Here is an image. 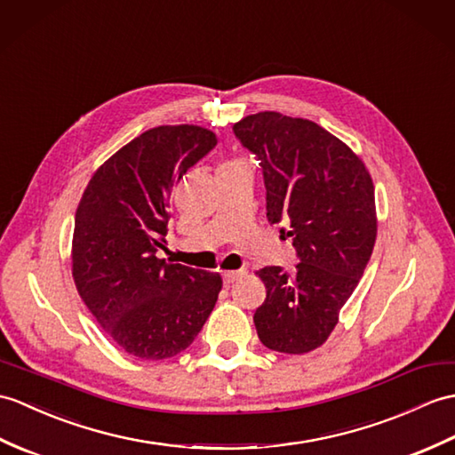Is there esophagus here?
I'll return each instance as SVG.
<instances>
[{
    "label": "esophagus",
    "instance_id": "1",
    "mask_svg": "<svg viewBox=\"0 0 455 455\" xmlns=\"http://www.w3.org/2000/svg\"><path fill=\"white\" fill-rule=\"evenodd\" d=\"M242 275H244V271H225L223 273V281H225V284H232Z\"/></svg>",
    "mask_w": 455,
    "mask_h": 455
}]
</instances>
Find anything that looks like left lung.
<instances>
[{
	"label": "left lung",
	"mask_w": 455,
	"mask_h": 455,
	"mask_svg": "<svg viewBox=\"0 0 455 455\" xmlns=\"http://www.w3.org/2000/svg\"><path fill=\"white\" fill-rule=\"evenodd\" d=\"M258 156L267 192V220L289 225L299 263L259 269L267 297L253 314L271 351L304 355L331 335L372 256L378 219L374 184L363 158L322 125L279 112L235 124Z\"/></svg>",
	"instance_id": "left-lung-1"
}]
</instances>
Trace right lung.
Here are the masks:
<instances>
[{"label":"right lung","instance_id":"right-lung-1","mask_svg":"<svg viewBox=\"0 0 455 455\" xmlns=\"http://www.w3.org/2000/svg\"><path fill=\"white\" fill-rule=\"evenodd\" d=\"M217 145L199 125H158L92 174L76 213L71 273L83 302L122 351L164 361L194 343L223 287L219 273L156 258L172 188Z\"/></svg>","mask_w":455,"mask_h":455}]
</instances>
